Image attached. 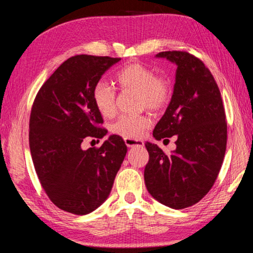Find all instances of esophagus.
Returning <instances> with one entry per match:
<instances>
[{"instance_id": "34e87169", "label": "esophagus", "mask_w": 253, "mask_h": 253, "mask_svg": "<svg viewBox=\"0 0 253 253\" xmlns=\"http://www.w3.org/2000/svg\"><path fill=\"white\" fill-rule=\"evenodd\" d=\"M125 143L128 147H143L144 142L140 139H135V138H125Z\"/></svg>"}]
</instances>
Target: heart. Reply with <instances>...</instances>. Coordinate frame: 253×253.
<instances>
[{"mask_svg":"<svg viewBox=\"0 0 253 253\" xmlns=\"http://www.w3.org/2000/svg\"><path fill=\"white\" fill-rule=\"evenodd\" d=\"M114 79L123 90H135L139 93V104L151 110H160L168 105L172 96V87L164 77L142 63H130L116 71ZM115 93L110 85L100 81L92 89V100L96 109L104 117L115 114ZM151 118L144 115H123L113 123L110 130L124 138H139L151 126Z\"/></svg>","mask_w":253,"mask_h":253,"instance_id":"1","label":"heart"}]
</instances>
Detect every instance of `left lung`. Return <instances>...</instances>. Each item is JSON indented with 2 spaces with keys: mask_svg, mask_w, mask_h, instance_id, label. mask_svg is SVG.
I'll list each match as a JSON object with an SVG mask.
<instances>
[{
  "mask_svg": "<svg viewBox=\"0 0 253 253\" xmlns=\"http://www.w3.org/2000/svg\"><path fill=\"white\" fill-rule=\"evenodd\" d=\"M177 66L172 99L153 136L161 140L176 135L169 155L146 143L149 160L145 185L154 199L172 209L192 207L211 190L226 149L228 126L219 87L204 63L186 51L156 54Z\"/></svg>",
  "mask_w": 253,
  "mask_h": 253,
  "instance_id": "left-lung-1",
  "label": "left lung"
}]
</instances>
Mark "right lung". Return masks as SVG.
<instances>
[{"instance_id": "1", "label": "right lung", "mask_w": 253, "mask_h": 253, "mask_svg": "<svg viewBox=\"0 0 253 253\" xmlns=\"http://www.w3.org/2000/svg\"><path fill=\"white\" fill-rule=\"evenodd\" d=\"M119 60L88 54L69 58L43 84L32 105L29 143L38 177L54 205L77 215L105 202L127 153L117 135L99 148H81L85 138L107 134L92 89Z\"/></svg>"}]
</instances>
